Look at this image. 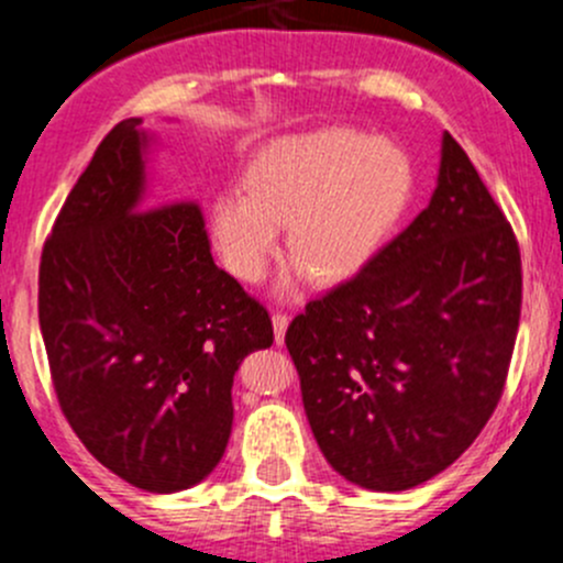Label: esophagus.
<instances>
[{
	"mask_svg": "<svg viewBox=\"0 0 563 563\" xmlns=\"http://www.w3.org/2000/svg\"><path fill=\"white\" fill-rule=\"evenodd\" d=\"M272 327H275V340H277V343H283V340H286L288 316L286 313H275V316H272Z\"/></svg>",
	"mask_w": 563,
	"mask_h": 563,
	"instance_id": "34e87169",
	"label": "esophagus"
}]
</instances>
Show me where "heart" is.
Wrapping results in <instances>:
<instances>
[{
	"label": "heart",
	"mask_w": 563,
	"mask_h": 563,
	"mask_svg": "<svg viewBox=\"0 0 563 563\" xmlns=\"http://www.w3.org/2000/svg\"><path fill=\"white\" fill-rule=\"evenodd\" d=\"M411 163L400 146L349 128L288 135L247 166L245 192L223 190L209 203V234L225 269L258 283L280 250L321 283L365 269L387 242L411 196ZM294 288V275L280 283Z\"/></svg>",
	"instance_id": "obj_1"
}]
</instances>
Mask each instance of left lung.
Returning <instances> with one entry per match:
<instances>
[{"label":"left lung","instance_id":"obj_1","mask_svg":"<svg viewBox=\"0 0 563 563\" xmlns=\"http://www.w3.org/2000/svg\"><path fill=\"white\" fill-rule=\"evenodd\" d=\"M520 288L512 225L444 133L428 207L286 332L327 463L378 493L455 463L504 391Z\"/></svg>","mask_w":563,"mask_h":563}]
</instances>
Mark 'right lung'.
Returning a JSON list of instances; mask_svg holds the SVG:
<instances>
[{"instance_id":"add662e5","label":"right lung","mask_w":563,"mask_h":563,"mask_svg":"<svg viewBox=\"0 0 563 563\" xmlns=\"http://www.w3.org/2000/svg\"><path fill=\"white\" fill-rule=\"evenodd\" d=\"M155 135L124 119L67 196L40 261V332L67 422L146 493L214 471L242 360L269 349V313L220 269L198 203L150 207Z\"/></svg>"}]
</instances>
